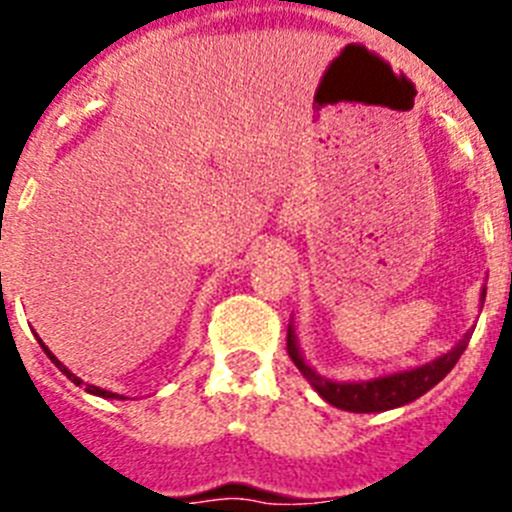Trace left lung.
Returning <instances> with one entry per match:
<instances>
[{
	"label": "left lung",
	"instance_id": "left-lung-1",
	"mask_svg": "<svg viewBox=\"0 0 512 512\" xmlns=\"http://www.w3.org/2000/svg\"><path fill=\"white\" fill-rule=\"evenodd\" d=\"M487 287L482 289V302H485ZM472 333L461 338L449 354H443L441 359L431 361V364H423L418 369H410V372H397L387 374V377L369 379V382H330V379L320 377L305 359H302L300 348H297V338L292 325L287 328V351L295 361V366L307 377V382L318 390V395L325 402L336 405V408L348 410V413H382V410L400 408V405H408V402L418 400L420 395L436 387L446 374L454 369V364L459 361V356L464 354Z\"/></svg>",
	"mask_w": 512,
	"mask_h": 512
}]
</instances>
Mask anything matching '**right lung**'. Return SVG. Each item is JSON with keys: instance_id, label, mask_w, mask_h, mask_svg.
I'll list each match as a JSON object with an SVG mask.
<instances>
[{"instance_id": "add662e5", "label": "right lung", "mask_w": 512, "mask_h": 512, "mask_svg": "<svg viewBox=\"0 0 512 512\" xmlns=\"http://www.w3.org/2000/svg\"><path fill=\"white\" fill-rule=\"evenodd\" d=\"M43 348H45V346H43ZM45 354L51 356V361H53V364H56V366H58V369H61V372H63V374H66V377H69V379H71V382H74V384H81V379H79V377H76V374H71V372H69V369H66V366H63V364H61V361H58V359H56V356H53V354H51V351H48V348H45ZM87 392H92V395H99V397H120V395H115V392H107V390H102V387H94V384H87Z\"/></svg>"}]
</instances>
